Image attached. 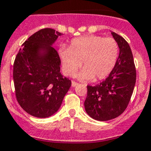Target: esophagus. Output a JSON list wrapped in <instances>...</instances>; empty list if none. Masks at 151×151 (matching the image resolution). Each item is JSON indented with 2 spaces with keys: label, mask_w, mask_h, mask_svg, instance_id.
Returning <instances> with one entry per match:
<instances>
[{
  "label": "esophagus",
  "mask_w": 151,
  "mask_h": 151,
  "mask_svg": "<svg viewBox=\"0 0 151 151\" xmlns=\"http://www.w3.org/2000/svg\"><path fill=\"white\" fill-rule=\"evenodd\" d=\"M78 83H77V82H75V81H72V83H71V85H72V87H76V86H78Z\"/></svg>",
  "instance_id": "34e87169"
}]
</instances>
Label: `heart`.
<instances>
[{
  "label": "heart",
  "instance_id": "heart-1",
  "mask_svg": "<svg viewBox=\"0 0 151 151\" xmlns=\"http://www.w3.org/2000/svg\"><path fill=\"white\" fill-rule=\"evenodd\" d=\"M63 72L73 76L80 67L83 70L78 77L81 80L101 81L109 75L119 56V45L112 38L86 35L71 41L69 48L59 50Z\"/></svg>",
  "mask_w": 151,
  "mask_h": 151
}]
</instances>
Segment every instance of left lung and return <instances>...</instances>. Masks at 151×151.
<instances>
[{
	"instance_id": "left-lung-1",
	"label": "left lung",
	"mask_w": 151,
	"mask_h": 151,
	"mask_svg": "<svg viewBox=\"0 0 151 151\" xmlns=\"http://www.w3.org/2000/svg\"><path fill=\"white\" fill-rule=\"evenodd\" d=\"M119 48L116 66L109 77L95 86L88 85L84 108L88 116L99 121H108L120 116L130 101L137 72L130 46L126 40L111 32Z\"/></svg>"
}]
</instances>
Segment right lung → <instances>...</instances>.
I'll use <instances>...</instances> for the list:
<instances>
[{
	"mask_svg": "<svg viewBox=\"0 0 151 151\" xmlns=\"http://www.w3.org/2000/svg\"><path fill=\"white\" fill-rule=\"evenodd\" d=\"M62 33L42 29L22 45L13 67L15 95L27 113L46 118L58 111L71 81L60 73V58L52 47Z\"/></svg>",
	"mask_w": 151,
	"mask_h": 151,
	"instance_id": "add662e5",
	"label": "right lung"
}]
</instances>
